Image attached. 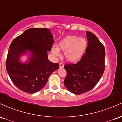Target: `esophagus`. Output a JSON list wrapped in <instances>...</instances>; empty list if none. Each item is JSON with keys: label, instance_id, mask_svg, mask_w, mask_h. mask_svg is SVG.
Masks as SVG:
<instances>
[{"label": "esophagus", "instance_id": "esophagus-1", "mask_svg": "<svg viewBox=\"0 0 122 122\" xmlns=\"http://www.w3.org/2000/svg\"><path fill=\"white\" fill-rule=\"evenodd\" d=\"M64 64H63L62 62H60V68H63V67H64Z\"/></svg>", "mask_w": 122, "mask_h": 122}]
</instances>
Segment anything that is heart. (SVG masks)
Listing matches in <instances>:
<instances>
[{
	"label": "heart",
	"instance_id": "heart-1",
	"mask_svg": "<svg viewBox=\"0 0 122 122\" xmlns=\"http://www.w3.org/2000/svg\"><path fill=\"white\" fill-rule=\"evenodd\" d=\"M86 45V40L83 38L67 36L58 42L57 47L51 48V52L56 56H60V50H62L64 51L66 59L71 62H75L83 55Z\"/></svg>",
	"mask_w": 122,
	"mask_h": 122
}]
</instances>
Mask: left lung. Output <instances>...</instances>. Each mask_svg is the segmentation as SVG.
<instances>
[{"instance_id":"1","label":"left lung","mask_w":122,"mask_h":122,"mask_svg":"<svg viewBox=\"0 0 122 122\" xmlns=\"http://www.w3.org/2000/svg\"><path fill=\"white\" fill-rule=\"evenodd\" d=\"M88 46L76 64H66L64 85L69 91L80 95L91 90L100 80L105 69V48L94 34L86 31Z\"/></svg>"}]
</instances>
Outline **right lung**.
<instances>
[{"label": "right lung", "instance_id": "right-lung-1", "mask_svg": "<svg viewBox=\"0 0 122 122\" xmlns=\"http://www.w3.org/2000/svg\"><path fill=\"white\" fill-rule=\"evenodd\" d=\"M54 43L51 31L46 28H30L12 41L6 60V69L11 80L18 89L34 93L45 86L48 78L59 68L47 58ZM29 51V61L21 63L19 57Z\"/></svg>", "mask_w": 122, "mask_h": 122}]
</instances>
